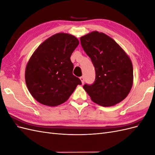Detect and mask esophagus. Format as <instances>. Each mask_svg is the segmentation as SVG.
I'll list each match as a JSON object with an SVG mask.
<instances>
[{
	"instance_id": "obj_1",
	"label": "esophagus",
	"mask_w": 155,
	"mask_h": 155,
	"mask_svg": "<svg viewBox=\"0 0 155 155\" xmlns=\"http://www.w3.org/2000/svg\"><path fill=\"white\" fill-rule=\"evenodd\" d=\"M80 79H81V81L82 84H83L84 83H85V78H84L83 76L80 77Z\"/></svg>"
}]
</instances>
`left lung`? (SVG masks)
Returning a JSON list of instances; mask_svg holds the SVG:
<instances>
[{"mask_svg": "<svg viewBox=\"0 0 155 155\" xmlns=\"http://www.w3.org/2000/svg\"><path fill=\"white\" fill-rule=\"evenodd\" d=\"M81 45L95 68L96 79L83 88L96 104L113 106L127 96L133 86L132 62L111 37L97 31L81 37Z\"/></svg>", "mask_w": 155, "mask_h": 155, "instance_id": "left-lung-1", "label": "left lung"}]
</instances>
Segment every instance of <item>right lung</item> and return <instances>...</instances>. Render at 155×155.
Wrapping results in <instances>:
<instances>
[{
	"label": "right lung",
	"instance_id": "obj_1",
	"mask_svg": "<svg viewBox=\"0 0 155 155\" xmlns=\"http://www.w3.org/2000/svg\"><path fill=\"white\" fill-rule=\"evenodd\" d=\"M79 45L76 37L59 33L49 37L36 49L25 70L26 86L40 104L55 107L71 96L80 79L72 74L70 60Z\"/></svg>",
	"mask_w": 155,
	"mask_h": 155
}]
</instances>
